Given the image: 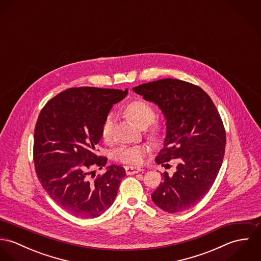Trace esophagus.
Returning a JSON list of instances; mask_svg holds the SVG:
<instances>
[{"label":"esophagus","instance_id":"esophagus-1","mask_svg":"<svg viewBox=\"0 0 261 261\" xmlns=\"http://www.w3.org/2000/svg\"><path fill=\"white\" fill-rule=\"evenodd\" d=\"M142 171V169L141 168H139V167H125V173H126V175H134V174H138V173H140Z\"/></svg>","mask_w":261,"mask_h":261}]
</instances>
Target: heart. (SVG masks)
<instances>
[{"mask_svg": "<svg viewBox=\"0 0 261 261\" xmlns=\"http://www.w3.org/2000/svg\"><path fill=\"white\" fill-rule=\"evenodd\" d=\"M122 114L136 126L143 128L146 136L151 141H159L165 132V122L160 117H154L153 108L145 100L137 99L127 103L122 109ZM113 116L107 115L101 126V138L105 142H111L112 138ZM149 147L147 145H137L130 147H121L115 151V158L121 163L139 165L149 153Z\"/></svg>", "mask_w": 261, "mask_h": 261, "instance_id": "1", "label": "heart"}]
</instances>
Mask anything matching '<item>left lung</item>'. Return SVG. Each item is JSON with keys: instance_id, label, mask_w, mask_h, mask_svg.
I'll use <instances>...</instances> for the list:
<instances>
[{"instance_id": "8db88e82", "label": "left lung", "mask_w": 261, "mask_h": 261, "mask_svg": "<svg viewBox=\"0 0 261 261\" xmlns=\"http://www.w3.org/2000/svg\"><path fill=\"white\" fill-rule=\"evenodd\" d=\"M133 90L156 105L167 119L164 148L155 163H178L173 176L163 174L151 200L169 213L188 210L209 192L221 168L226 133L220 114L201 87L183 80L160 79Z\"/></svg>"}]
</instances>
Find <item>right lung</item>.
Wrapping results in <instances>:
<instances>
[{
    "label": "right lung",
    "instance_id": "obj_1",
    "mask_svg": "<svg viewBox=\"0 0 261 261\" xmlns=\"http://www.w3.org/2000/svg\"><path fill=\"white\" fill-rule=\"evenodd\" d=\"M127 92L68 88L49 100L39 114L33 149L38 179L50 198L73 216L98 217L114 202L125 170L112 165L95 178L89 171L92 167L102 169L108 163L95 147L105 118Z\"/></svg>",
    "mask_w": 261,
    "mask_h": 261
}]
</instances>
